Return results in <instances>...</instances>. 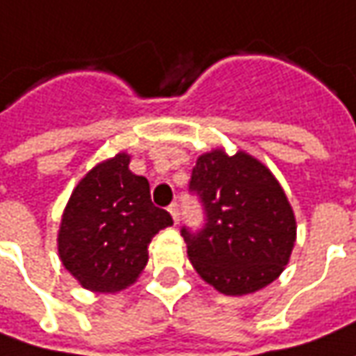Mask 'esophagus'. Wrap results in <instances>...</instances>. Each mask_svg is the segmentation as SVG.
Masks as SVG:
<instances>
[{"mask_svg":"<svg viewBox=\"0 0 356 356\" xmlns=\"http://www.w3.org/2000/svg\"><path fill=\"white\" fill-rule=\"evenodd\" d=\"M169 213H171V216H173V220H175V222H179V204L177 202H171V204H169Z\"/></svg>","mask_w":356,"mask_h":356,"instance_id":"obj_1","label":"esophagus"}]
</instances>
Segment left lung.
<instances>
[{
	"mask_svg": "<svg viewBox=\"0 0 356 356\" xmlns=\"http://www.w3.org/2000/svg\"><path fill=\"white\" fill-rule=\"evenodd\" d=\"M189 193L204 213L199 230L181 228L199 276L225 296L272 284L288 264L296 218L276 177L246 154L211 152L193 167Z\"/></svg>",
	"mask_w": 356,
	"mask_h": 356,
	"instance_id": "obj_1",
	"label": "left lung"
}]
</instances>
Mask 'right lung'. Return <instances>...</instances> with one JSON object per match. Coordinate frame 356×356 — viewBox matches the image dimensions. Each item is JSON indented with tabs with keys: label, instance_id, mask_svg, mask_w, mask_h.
<instances>
[{
	"label": "right lung",
	"instance_id": "right-lung-1",
	"mask_svg": "<svg viewBox=\"0 0 356 356\" xmlns=\"http://www.w3.org/2000/svg\"><path fill=\"white\" fill-rule=\"evenodd\" d=\"M128 165V155L118 154L94 167L72 191L63 215L60 260L92 291H120L136 282L152 238L173 225L165 209L152 202L147 179Z\"/></svg>",
	"mask_w": 356,
	"mask_h": 356
}]
</instances>
